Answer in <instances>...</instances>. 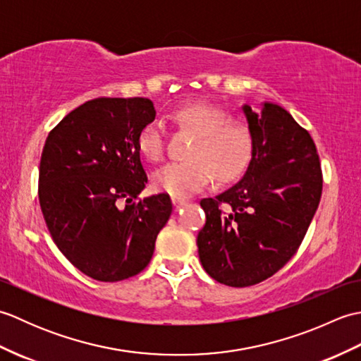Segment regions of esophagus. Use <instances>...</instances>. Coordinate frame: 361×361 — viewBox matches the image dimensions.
Returning <instances> with one entry per match:
<instances>
[{"label": "esophagus", "instance_id": "1", "mask_svg": "<svg viewBox=\"0 0 361 361\" xmlns=\"http://www.w3.org/2000/svg\"><path fill=\"white\" fill-rule=\"evenodd\" d=\"M172 203H173V209L175 211H180L185 208V206H188V202L186 200H181V198H172Z\"/></svg>", "mask_w": 361, "mask_h": 361}]
</instances>
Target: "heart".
I'll return each mask as SVG.
<instances>
[{
    "mask_svg": "<svg viewBox=\"0 0 361 361\" xmlns=\"http://www.w3.org/2000/svg\"><path fill=\"white\" fill-rule=\"evenodd\" d=\"M176 124L195 133L189 159L171 163L153 173V188L175 198H185L206 188L216 176L229 185L247 172L252 157L250 130L229 122L226 111L209 104H192L173 113ZM137 149L149 161L163 159L164 133L158 121H150L137 135Z\"/></svg>",
    "mask_w": 361,
    "mask_h": 361,
    "instance_id": "1",
    "label": "heart"
}]
</instances>
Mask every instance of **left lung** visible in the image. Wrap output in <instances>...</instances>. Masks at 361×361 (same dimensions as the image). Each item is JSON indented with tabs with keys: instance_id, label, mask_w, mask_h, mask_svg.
<instances>
[{
	"instance_id": "obj_1",
	"label": "left lung",
	"mask_w": 361,
	"mask_h": 361,
	"mask_svg": "<svg viewBox=\"0 0 361 361\" xmlns=\"http://www.w3.org/2000/svg\"><path fill=\"white\" fill-rule=\"evenodd\" d=\"M242 110L252 137L243 178L200 202L206 224L198 233L200 262L212 279L250 287L293 257L318 209L323 173L310 133L282 106Z\"/></svg>"
}]
</instances>
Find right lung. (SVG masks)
<instances>
[{"instance_id": "right-lung-1", "label": "right lung", "mask_w": 361, "mask_h": 361, "mask_svg": "<svg viewBox=\"0 0 361 361\" xmlns=\"http://www.w3.org/2000/svg\"><path fill=\"white\" fill-rule=\"evenodd\" d=\"M155 114L150 99L99 97L46 137L38 173L46 226L62 255L96 281L141 273L172 214L167 194L140 198L147 175L137 135Z\"/></svg>"}]
</instances>
